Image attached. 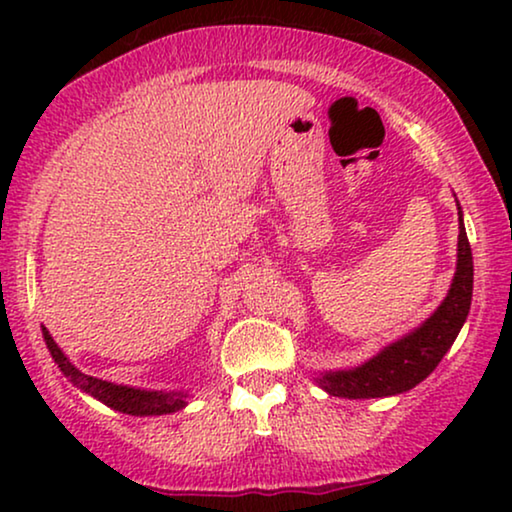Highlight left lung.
I'll list each match as a JSON object with an SVG mask.
<instances>
[{
    "mask_svg": "<svg viewBox=\"0 0 512 512\" xmlns=\"http://www.w3.org/2000/svg\"><path fill=\"white\" fill-rule=\"evenodd\" d=\"M459 242L457 270H454L450 291L429 319L412 328L401 338L382 347L373 359L361 366L326 370L314 377L326 394L338 398H384L410 391L426 380L440 359L457 340L471 310L473 298V254L464 228V212L459 202Z\"/></svg>",
    "mask_w": 512,
    "mask_h": 512,
    "instance_id": "1",
    "label": "left lung"
}]
</instances>
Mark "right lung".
Instances as JSON below:
<instances>
[{
    "label": "right lung",
    "mask_w": 512,
    "mask_h": 512,
    "mask_svg": "<svg viewBox=\"0 0 512 512\" xmlns=\"http://www.w3.org/2000/svg\"><path fill=\"white\" fill-rule=\"evenodd\" d=\"M44 333V342L51 352L53 361L58 363L62 375L74 384L76 389H81L83 394L93 396L95 401H100L111 410L123 412V415H135V417H149V415H172V412L184 410L188 405V391H156V389H139L130 387V384H116L100 380V377L81 373L72 361L67 359V354L58 347V342L51 338V333L41 326Z\"/></svg>",
    "instance_id": "right-lung-1"
}]
</instances>
